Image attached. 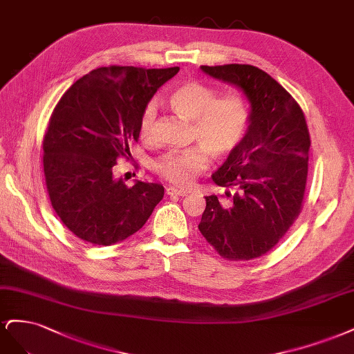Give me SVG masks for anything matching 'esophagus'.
Instances as JSON below:
<instances>
[{"label":"esophagus","instance_id":"34e87169","mask_svg":"<svg viewBox=\"0 0 354 354\" xmlns=\"http://www.w3.org/2000/svg\"><path fill=\"white\" fill-rule=\"evenodd\" d=\"M166 194H167V196H180V197H184V196H188L189 191L175 188V187H167L166 188Z\"/></svg>","mask_w":354,"mask_h":354}]
</instances>
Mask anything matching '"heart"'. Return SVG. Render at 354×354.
<instances>
[{
	"label": "heart",
	"mask_w": 354,
	"mask_h": 354,
	"mask_svg": "<svg viewBox=\"0 0 354 354\" xmlns=\"http://www.w3.org/2000/svg\"><path fill=\"white\" fill-rule=\"evenodd\" d=\"M169 104L182 119L192 122V141L187 151L167 153L156 165L157 174L179 187L191 185L209 165V154L222 160L241 144L248 127V109L238 95L218 97V93L200 82H184L169 95ZM157 111L148 106L140 122V135L151 141Z\"/></svg>",
	"instance_id": "1"
}]
</instances>
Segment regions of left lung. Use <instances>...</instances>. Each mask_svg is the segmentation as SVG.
Instances as JSON below:
<instances>
[{
    "instance_id": "8db88e82",
    "label": "left lung",
    "mask_w": 354,
    "mask_h": 354,
    "mask_svg": "<svg viewBox=\"0 0 354 354\" xmlns=\"http://www.w3.org/2000/svg\"><path fill=\"white\" fill-rule=\"evenodd\" d=\"M218 81L239 88L250 104L241 144L212 175L232 188L227 200L206 197L198 230L223 259L263 256L301 210L310 136L300 106L256 66H201Z\"/></svg>"
}]
</instances>
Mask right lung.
I'll use <instances>...</instances> for the list:
<instances>
[{
	"label": "right lung",
	"mask_w": 354,
	"mask_h": 354,
	"mask_svg": "<svg viewBox=\"0 0 354 354\" xmlns=\"http://www.w3.org/2000/svg\"><path fill=\"white\" fill-rule=\"evenodd\" d=\"M178 72L98 67L57 102L42 144L44 175L54 212L77 238L95 245L120 243L141 230L163 198V185L135 180L128 188L113 167L131 156L148 102Z\"/></svg>",
	"instance_id": "1"
}]
</instances>
